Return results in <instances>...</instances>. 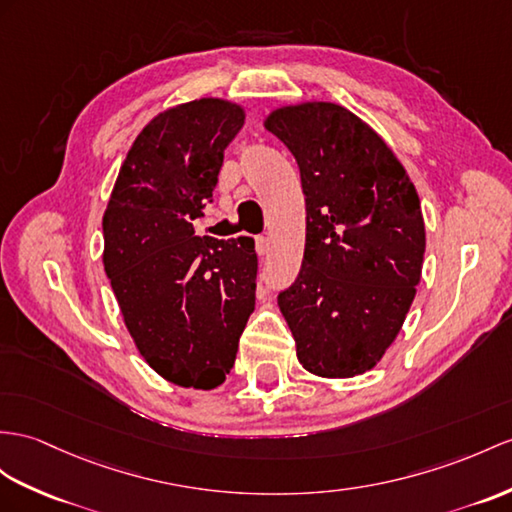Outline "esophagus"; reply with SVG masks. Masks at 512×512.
<instances>
[{
    "label": "esophagus",
    "mask_w": 512,
    "mask_h": 512,
    "mask_svg": "<svg viewBox=\"0 0 512 512\" xmlns=\"http://www.w3.org/2000/svg\"><path fill=\"white\" fill-rule=\"evenodd\" d=\"M256 254L258 256H265L269 252V239L267 236H256Z\"/></svg>",
    "instance_id": "esophagus-1"
}]
</instances>
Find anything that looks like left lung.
<instances>
[{"instance_id": "1", "label": "left lung", "mask_w": 512, "mask_h": 512, "mask_svg": "<svg viewBox=\"0 0 512 512\" xmlns=\"http://www.w3.org/2000/svg\"><path fill=\"white\" fill-rule=\"evenodd\" d=\"M265 128L295 156L306 199L302 269L278 295L297 358L323 378L358 376L395 341L417 293L426 252L417 191L343 106H284Z\"/></svg>"}]
</instances>
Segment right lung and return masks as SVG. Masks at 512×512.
Instances as JSON below:
<instances>
[{"label": "right lung", "instance_id": "right-lung-1", "mask_svg": "<svg viewBox=\"0 0 512 512\" xmlns=\"http://www.w3.org/2000/svg\"><path fill=\"white\" fill-rule=\"evenodd\" d=\"M243 108L195 99L136 136L104 215V269L149 367L173 384L215 389L230 373L256 304L247 236H195Z\"/></svg>", "mask_w": 512, "mask_h": 512}]
</instances>
